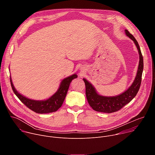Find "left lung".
Instances as JSON below:
<instances>
[{
    "instance_id": "8db88e82",
    "label": "left lung",
    "mask_w": 155,
    "mask_h": 155,
    "mask_svg": "<svg viewBox=\"0 0 155 155\" xmlns=\"http://www.w3.org/2000/svg\"><path fill=\"white\" fill-rule=\"evenodd\" d=\"M127 36L133 40L138 50L140 61L136 77L129 89L119 96L115 97H104L99 95L92 84L83 78L86 87V96L88 103L92 108L97 112L104 113H113L118 111L124 105L130 102L137 94L142 81V75L143 69V56L140 47L135 37L127 30H125Z\"/></svg>"
}]
</instances>
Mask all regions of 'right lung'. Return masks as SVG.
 Here are the masks:
<instances>
[{"label": "right lung", "mask_w": 155, "mask_h": 155, "mask_svg": "<svg viewBox=\"0 0 155 155\" xmlns=\"http://www.w3.org/2000/svg\"><path fill=\"white\" fill-rule=\"evenodd\" d=\"M77 77V75L76 74H74L64 79L61 83L58 91L50 99L43 101L31 100L21 95L19 93H18V91L14 87L11 77L10 83L14 93L28 108L37 114H48L57 111L61 107L65 99L66 94H67L71 81L73 79Z\"/></svg>", "instance_id": "add662e5"}]
</instances>
